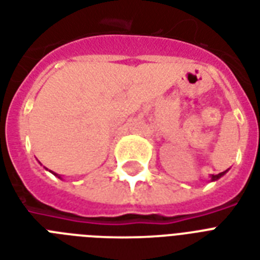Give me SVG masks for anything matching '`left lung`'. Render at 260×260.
<instances>
[{"label": "left lung", "mask_w": 260, "mask_h": 260, "mask_svg": "<svg viewBox=\"0 0 260 260\" xmlns=\"http://www.w3.org/2000/svg\"><path fill=\"white\" fill-rule=\"evenodd\" d=\"M226 171L228 170L222 171V173H220V174H216V175H214V174H212V175H210V182H214V181H217V179H220V178H221L222 175L226 173Z\"/></svg>", "instance_id": "left-lung-1"}]
</instances>
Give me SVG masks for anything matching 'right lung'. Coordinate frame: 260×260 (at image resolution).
<instances>
[{
    "mask_svg": "<svg viewBox=\"0 0 260 260\" xmlns=\"http://www.w3.org/2000/svg\"><path fill=\"white\" fill-rule=\"evenodd\" d=\"M51 171V170H50ZM51 173H52V174H54V175H55V177H58V178H60V179H62V177H60V175H59V174H56V173H54V171H51Z\"/></svg>",
    "mask_w": 260,
    "mask_h": 260,
    "instance_id": "1",
    "label": "right lung"
}]
</instances>
